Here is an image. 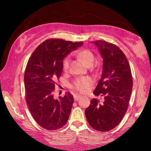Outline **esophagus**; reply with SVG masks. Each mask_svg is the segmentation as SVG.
<instances>
[{
  "label": "esophagus",
  "mask_w": 151,
  "mask_h": 151,
  "mask_svg": "<svg viewBox=\"0 0 151 151\" xmlns=\"http://www.w3.org/2000/svg\"><path fill=\"white\" fill-rule=\"evenodd\" d=\"M81 98V96L79 95H74V99H75V101H77L78 99Z\"/></svg>",
  "instance_id": "esophagus-1"
}]
</instances>
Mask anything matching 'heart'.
<instances>
[{"label": "heart", "mask_w": 151, "mask_h": 151, "mask_svg": "<svg viewBox=\"0 0 151 151\" xmlns=\"http://www.w3.org/2000/svg\"><path fill=\"white\" fill-rule=\"evenodd\" d=\"M78 56L82 60L86 65L93 64L94 61V55L91 50L88 49H82L78 51ZM70 62V58L69 56H66L63 60L62 68L64 71L68 70ZM93 84L92 80L89 77H81L75 80L73 84L70 85V88L77 91L79 93L87 92Z\"/></svg>", "instance_id": "1"}]
</instances>
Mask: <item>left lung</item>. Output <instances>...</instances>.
I'll use <instances>...</instances> for the list:
<instances>
[{
  "instance_id": "left-lung-1",
  "label": "left lung",
  "mask_w": 151,
  "mask_h": 151,
  "mask_svg": "<svg viewBox=\"0 0 151 151\" xmlns=\"http://www.w3.org/2000/svg\"><path fill=\"white\" fill-rule=\"evenodd\" d=\"M103 58V70L93 93L103 98L93 99L86 109V117L96 130L108 132L120 123L129 107L133 81L125 54L117 45L99 40L93 41Z\"/></svg>"
}]
</instances>
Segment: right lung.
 <instances>
[{
	"instance_id": "1",
	"label": "right lung",
	"mask_w": 151,
	"mask_h": 151,
	"mask_svg": "<svg viewBox=\"0 0 151 151\" xmlns=\"http://www.w3.org/2000/svg\"><path fill=\"white\" fill-rule=\"evenodd\" d=\"M83 44L62 39H49L32 54L25 69V99L36 123L48 130L65 125L71 111L74 99L69 92L54 98L53 92L62 72L63 60L70 51Z\"/></svg>"
}]
</instances>
